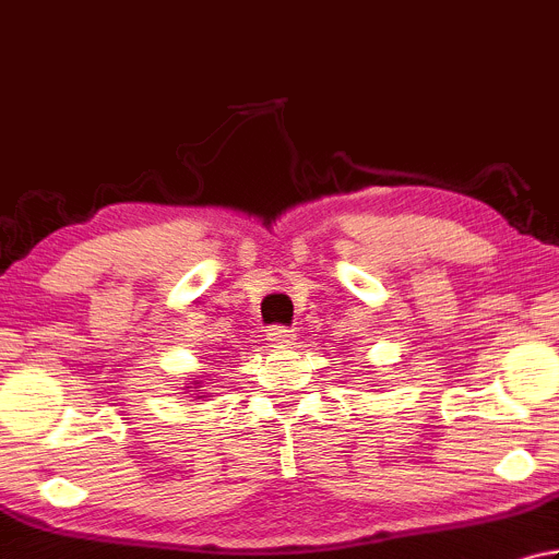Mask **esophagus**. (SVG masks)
Returning a JSON list of instances; mask_svg holds the SVG:
<instances>
[{
    "instance_id": "esophagus-1",
    "label": "esophagus",
    "mask_w": 559,
    "mask_h": 559,
    "mask_svg": "<svg viewBox=\"0 0 559 559\" xmlns=\"http://www.w3.org/2000/svg\"><path fill=\"white\" fill-rule=\"evenodd\" d=\"M266 336H269V342L281 344V346H288V344L295 342V332L288 330V326H283V324H273Z\"/></svg>"
}]
</instances>
